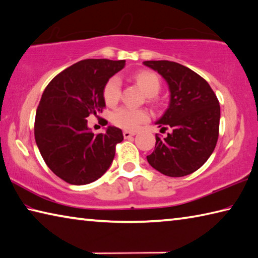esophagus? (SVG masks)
<instances>
[{
  "instance_id": "34e87169",
  "label": "esophagus",
  "mask_w": 258,
  "mask_h": 258,
  "mask_svg": "<svg viewBox=\"0 0 258 258\" xmlns=\"http://www.w3.org/2000/svg\"><path fill=\"white\" fill-rule=\"evenodd\" d=\"M123 135H124V138H125V139H130V138L134 137V135H135V132H131V131H124V132H123Z\"/></svg>"
}]
</instances>
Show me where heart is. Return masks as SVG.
<instances>
[{"label":"heart","mask_w":258,"mask_h":258,"mask_svg":"<svg viewBox=\"0 0 258 258\" xmlns=\"http://www.w3.org/2000/svg\"><path fill=\"white\" fill-rule=\"evenodd\" d=\"M134 80L137 81L145 95L149 97L156 96L160 90V80L157 74L150 71H140L134 76ZM121 84L118 77H111L106 82L104 87V99L107 105L113 106L120 98ZM149 119L148 111L144 109L131 108V107H119L111 114V121L113 124L124 130H137L140 125L145 123Z\"/></svg>","instance_id":"obj_1"}]
</instances>
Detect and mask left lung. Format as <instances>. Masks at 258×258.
<instances>
[{
	"label": "left lung",
	"mask_w": 258,
	"mask_h": 258,
	"mask_svg": "<svg viewBox=\"0 0 258 258\" xmlns=\"http://www.w3.org/2000/svg\"><path fill=\"white\" fill-rule=\"evenodd\" d=\"M167 81L170 104L156 124L170 127L166 138L156 134V147L147 157L154 169L169 177L189 175L202 167L219 138L220 105L212 88L190 69L170 60H144Z\"/></svg>",
	"instance_id": "8db88e82"
}]
</instances>
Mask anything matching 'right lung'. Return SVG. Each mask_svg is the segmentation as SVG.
I'll list each match as a JSON object with an SVG mask.
<instances>
[{
    "label": "right lung",
    "instance_id": "right-lung-1",
    "mask_svg": "<svg viewBox=\"0 0 258 258\" xmlns=\"http://www.w3.org/2000/svg\"><path fill=\"white\" fill-rule=\"evenodd\" d=\"M125 60L83 59L58 73L43 92L35 118V139L46 165L60 179L86 185L105 174L114 160L120 128L93 134L87 117L106 107V82Z\"/></svg>",
    "mask_w": 258,
    "mask_h": 258
}]
</instances>
